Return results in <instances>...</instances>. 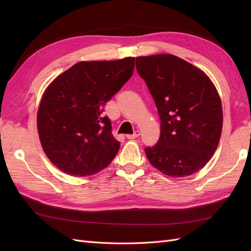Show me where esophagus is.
Wrapping results in <instances>:
<instances>
[{
    "label": "esophagus",
    "mask_w": 251,
    "mask_h": 251,
    "mask_svg": "<svg viewBox=\"0 0 251 251\" xmlns=\"http://www.w3.org/2000/svg\"><path fill=\"white\" fill-rule=\"evenodd\" d=\"M139 136H140V132L139 131H135L134 134H132V135H126V138L127 139H135V138L139 137Z\"/></svg>",
    "instance_id": "obj_1"
}]
</instances>
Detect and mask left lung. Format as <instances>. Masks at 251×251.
Listing matches in <instances>:
<instances>
[{"label":"left lung","mask_w":251,"mask_h":251,"mask_svg":"<svg viewBox=\"0 0 251 251\" xmlns=\"http://www.w3.org/2000/svg\"><path fill=\"white\" fill-rule=\"evenodd\" d=\"M160 117V137L146 148L151 164L180 178L204 168L214 155L223 126L218 91L202 70L173 54L136 57Z\"/></svg>","instance_id":"1"}]
</instances>
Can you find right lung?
I'll return each mask as SVG.
<instances>
[{
    "label": "right lung",
    "instance_id": "obj_1",
    "mask_svg": "<svg viewBox=\"0 0 251 251\" xmlns=\"http://www.w3.org/2000/svg\"><path fill=\"white\" fill-rule=\"evenodd\" d=\"M135 57L79 62L53 80L37 112L45 154L62 172L89 176L103 170L120 143L113 137L105 103L131 78Z\"/></svg>",
    "mask_w": 251,
    "mask_h": 251
}]
</instances>
